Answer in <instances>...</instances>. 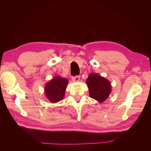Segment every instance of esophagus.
<instances>
[{
	"label": "esophagus",
	"instance_id": "obj_1",
	"mask_svg": "<svg viewBox=\"0 0 151 151\" xmlns=\"http://www.w3.org/2000/svg\"><path fill=\"white\" fill-rule=\"evenodd\" d=\"M72 81L73 82H79L80 81V77L79 76H76V77H72Z\"/></svg>",
	"mask_w": 151,
	"mask_h": 151
}]
</instances>
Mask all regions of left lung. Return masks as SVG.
Segmentation results:
<instances>
[{
	"label": "left lung",
	"instance_id": "obj_1",
	"mask_svg": "<svg viewBox=\"0 0 151 151\" xmlns=\"http://www.w3.org/2000/svg\"><path fill=\"white\" fill-rule=\"evenodd\" d=\"M86 82L88 86L90 97L99 103L104 102L111 92V84L109 81L96 73L89 74Z\"/></svg>",
	"mask_w": 151,
	"mask_h": 151
}]
</instances>
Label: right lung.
Masks as SVG:
<instances>
[{
    "mask_svg": "<svg viewBox=\"0 0 151 151\" xmlns=\"http://www.w3.org/2000/svg\"><path fill=\"white\" fill-rule=\"evenodd\" d=\"M68 81L60 76H55L45 84V94L50 102L56 103L63 99Z\"/></svg>",
    "mask_w": 151,
    "mask_h": 151,
    "instance_id": "1",
    "label": "right lung"
}]
</instances>
